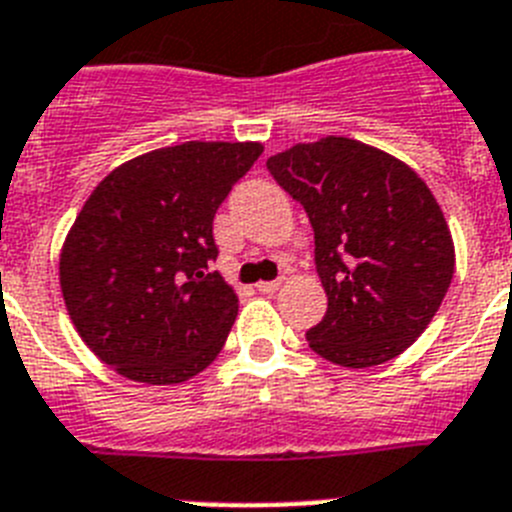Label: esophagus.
Masks as SVG:
<instances>
[{"instance_id":"1","label":"esophagus","mask_w":512,"mask_h":512,"mask_svg":"<svg viewBox=\"0 0 512 512\" xmlns=\"http://www.w3.org/2000/svg\"><path fill=\"white\" fill-rule=\"evenodd\" d=\"M255 288L260 293H273V291H278V288H281V281H260Z\"/></svg>"}]
</instances>
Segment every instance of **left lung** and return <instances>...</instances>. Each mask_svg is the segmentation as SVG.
Masks as SVG:
<instances>
[{
	"mask_svg": "<svg viewBox=\"0 0 512 512\" xmlns=\"http://www.w3.org/2000/svg\"><path fill=\"white\" fill-rule=\"evenodd\" d=\"M273 180L314 229V265L327 291L306 332L327 361L368 368L397 358L425 332L453 278L441 206L399 159L327 136L268 159Z\"/></svg>",
	"mask_w": 512,
	"mask_h": 512,
	"instance_id": "left-lung-1",
	"label": "left lung"
}]
</instances>
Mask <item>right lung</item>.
Here are the masks:
<instances>
[{
  "label": "right lung",
  "instance_id": "obj_1",
  "mask_svg": "<svg viewBox=\"0 0 512 512\" xmlns=\"http://www.w3.org/2000/svg\"><path fill=\"white\" fill-rule=\"evenodd\" d=\"M262 144L188 141L136 157L87 198L61 250V291L87 348L144 384H180L219 355L237 296L213 262V216Z\"/></svg>",
  "mask_w": 512,
  "mask_h": 512
}]
</instances>
